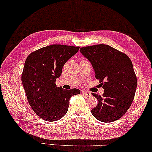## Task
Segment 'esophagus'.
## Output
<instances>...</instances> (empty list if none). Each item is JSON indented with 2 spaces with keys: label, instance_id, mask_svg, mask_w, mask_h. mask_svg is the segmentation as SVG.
I'll list each match as a JSON object with an SVG mask.
<instances>
[{
  "label": "esophagus",
  "instance_id": "obj_1",
  "mask_svg": "<svg viewBox=\"0 0 152 152\" xmlns=\"http://www.w3.org/2000/svg\"><path fill=\"white\" fill-rule=\"evenodd\" d=\"M82 93H83L84 95H85L86 97H91V93L87 91H82Z\"/></svg>",
  "mask_w": 152,
  "mask_h": 152
}]
</instances>
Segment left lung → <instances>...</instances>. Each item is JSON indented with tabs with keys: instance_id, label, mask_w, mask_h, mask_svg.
I'll return each mask as SVG.
<instances>
[{
	"instance_id": "1",
	"label": "left lung",
	"mask_w": 152,
	"mask_h": 152,
	"mask_svg": "<svg viewBox=\"0 0 152 152\" xmlns=\"http://www.w3.org/2000/svg\"><path fill=\"white\" fill-rule=\"evenodd\" d=\"M80 51L92 64L95 78L104 89L102 96L92 93L99 102L91 110L93 115L104 122L118 120L129 110L135 95L137 80L131 60L107 45L82 47Z\"/></svg>"
}]
</instances>
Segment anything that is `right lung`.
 Segmentation results:
<instances>
[{
	"label": "right lung",
	"mask_w": 152,
	"mask_h": 152,
	"mask_svg": "<svg viewBox=\"0 0 152 152\" xmlns=\"http://www.w3.org/2000/svg\"><path fill=\"white\" fill-rule=\"evenodd\" d=\"M79 49L52 45L31 53L26 58L21 82L29 104L43 120L53 122L61 119L67 112L70 98L80 94L79 89L65 90L55 85L64 64Z\"/></svg>",
	"instance_id": "right-lung-1"
}]
</instances>
